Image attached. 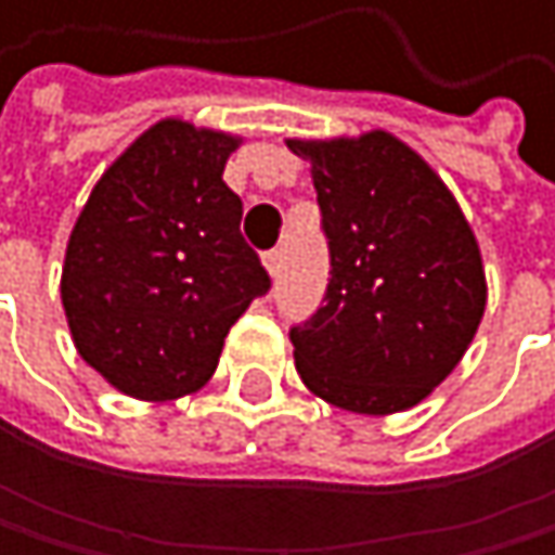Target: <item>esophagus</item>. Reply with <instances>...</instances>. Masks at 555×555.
Returning <instances> with one entry per match:
<instances>
[{
	"label": "esophagus",
	"instance_id": "1",
	"mask_svg": "<svg viewBox=\"0 0 555 555\" xmlns=\"http://www.w3.org/2000/svg\"><path fill=\"white\" fill-rule=\"evenodd\" d=\"M262 262H266L269 275H280V269H283V253H280V249H269V253H262Z\"/></svg>",
	"mask_w": 555,
	"mask_h": 555
}]
</instances>
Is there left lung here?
<instances>
[{
	"instance_id": "1",
	"label": "left lung",
	"mask_w": 555,
	"mask_h": 555,
	"mask_svg": "<svg viewBox=\"0 0 555 555\" xmlns=\"http://www.w3.org/2000/svg\"><path fill=\"white\" fill-rule=\"evenodd\" d=\"M330 246L323 306L289 330L302 383L349 413H399L456 370L486 309L473 229L389 132L302 142Z\"/></svg>"
}]
</instances>
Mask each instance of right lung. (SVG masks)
Instances as JSON below:
<instances>
[{
    "label": "right lung",
    "instance_id": "right-lung-1",
    "mask_svg": "<svg viewBox=\"0 0 555 555\" xmlns=\"http://www.w3.org/2000/svg\"><path fill=\"white\" fill-rule=\"evenodd\" d=\"M240 139L163 119L95 182L69 236L62 306L79 356L135 399L196 392L272 280L222 182Z\"/></svg>",
    "mask_w": 555,
    "mask_h": 555
}]
</instances>
